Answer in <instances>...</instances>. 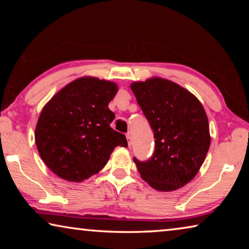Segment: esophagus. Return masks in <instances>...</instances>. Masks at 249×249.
I'll use <instances>...</instances> for the list:
<instances>
[{"instance_id":"1","label":"esophagus","mask_w":249,"mask_h":249,"mask_svg":"<svg viewBox=\"0 0 249 249\" xmlns=\"http://www.w3.org/2000/svg\"><path fill=\"white\" fill-rule=\"evenodd\" d=\"M126 138H127V142H128V146H132V136H130V134H126Z\"/></svg>"}]
</instances>
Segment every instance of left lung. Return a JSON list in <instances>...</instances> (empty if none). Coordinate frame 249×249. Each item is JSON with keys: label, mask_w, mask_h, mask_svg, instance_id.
I'll return each instance as SVG.
<instances>
[{"label": "left lung", "mask_w": 249, "mask_h": 249, "mask_svg": "<svg viewBox=\"0 0 249 249\" xmlns=\"http://www.w3.org/2000/svg\"><path fill=\"white\" fill-rule=\"evenodd\" d=\"M130 89L155 138V153L149 160L134 158L142 179L162 192L182 188L199 172L210 148L203 105L190 91L159 77L133 82Z\"/></svg>", "instance_id": "1"}]
</instances>
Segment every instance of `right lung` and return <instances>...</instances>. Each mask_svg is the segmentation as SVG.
<instances>
[{"instance_id": "add662e5", "label": "right lung", "mask_w": 249, "mask_h": 249, "mask_svg": "<svg viewBox=\"0 0 249 249\" xmlns=\"http://www.w3.org/2000/svg\"><path fill=\"white\" fill-rule=\"evenodd\" d=\"M115 82L81 77L59 90L40 112L35 142L41 159L59 178L81 182L102 169L115 147H127L125 135L113 129L108 103Z\"/></svg>"}]
</instances>
